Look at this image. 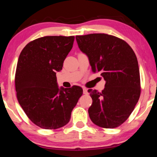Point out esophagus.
I'll use <instances>...</instances> for the list:
<instances>
[{
    "instance_id": "obj_1",
    "label": "esophagus",
    "mask_w": 157,
    "mask_h": 157,
    "mask_svg": "<svg viewBox=\"0 0 157 157\" xmlns=\"http://www.w3.org/2000/svg\"><path fill=\"white\" fill-rule=\"evenodd\" d=\"M83 94H88V91H87L86 88H85V87L83 88Z\"/></svg>"
}]
</instances>
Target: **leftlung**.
<instances>
[{
    "mask_svg": "<svg viewBox=\"0 0 157 157\" xmlns=\"http://www.w3.org/2000/svg\"><path fill=\"white\" fill-rule=\"evenodd\" d=\"M80 50L89 57L94 73L106 81L101 92L89 89L93 102L89 117L100 127L113 128L129 117L141 94L137 58L126 41L105 33L76 36Z\"/></svg>",
    "mask_w": 157,
    "mask_h": 157,
    "instance_id": "1",
    "label": "left lung"
}]
</instances>
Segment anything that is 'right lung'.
Wrapping results in <instances>:
<instances>
[{
	"label": "right lung",
	"mask_w": 157,
	"mask_h": 157,
	"mask_svg": "<svg viewBox=\"0 0 157 157\" xmlns=\"http://www.w3.org/2000/svg\"><path fill=\"white\" fill-rule=\"evenodd\" d=\"M74 36H44L32 40L19 56L15 76L19 104L29 119L45 129H56L70 121L82 88L58 87L60 71L71 50Z\"/></svg>",
	"instance_id": "1"
}]
</instances>
